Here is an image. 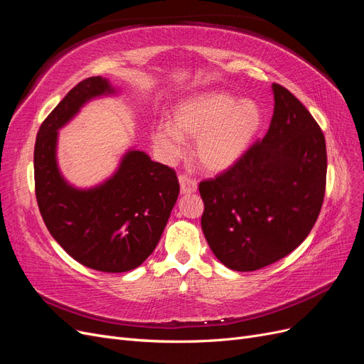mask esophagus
<instances>
[{"label":"esophagus","mask_w":364,"mask_h":364,"mask_svg":"<svg viewBox=\"0 0 364 364\" xmlns=\"http://www.w3.org/2000/svg\"><path fill=\"white\" fill-rule=\"evenodd\" d=\"M179 185H181V194H193L197 191V182L188 176H179Z\"/></svg>","instance_id":"1"}]
</instances>
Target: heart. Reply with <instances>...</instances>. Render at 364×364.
I'll return each mask as SVG.
<instances>
[{
    "label": "heart",
    "instance_id": "b5f03b06",
    "mask_svg": "<svg viewBox=\"0 0 364 364\" xmlns=\"http://www.w3.org/2000/svg\"><path fill=\"white\" fill-rule=\"evenodd\" d=\"M264 123L255 100H238L222 91H206L174 105L170 123L150 129V139L167 159L181 156L183 141H196L193 156L209 174L225 173L237 165L258 136Z\"/></svg>",
    "mask_w": 364,
    "mask_h": 364
}]
</instances>
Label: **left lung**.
I'll list each match as a JSON object with an SVG mask.
<instances>
[{
  "mask_svg": "<svg viewBox=\"0 0 364 364\" xmlns=\"http://www.w3.org/2000/svg\"><path fill=\"white\" fill-rule=\"evenodd\" d=\"M274 109L262 141L237 165L203 181L202 229L217 259L253 272L287 257L310 234L326 183V146L306 107L272 85Z\"/></svg>",
  "mask_w": 364,
  "mask_h": 364,
  "instance_id": "left-lung-1",
  "label": "left lung"
}]
</instances>
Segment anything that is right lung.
<instances>
[{
    "instance_id": "obj_1",
    "label": "right lung",
    "mask_w": 364,
    "mask_h": 364,
    "mask_svg": "<svg viewBox=\"0 0 364 364\" xmlns=\"http://www.w3.org/2000/svg\"><path fill=\"white\" fill-rule=\"evenodd\" d=\"M118 92L100 75L75 85L43 121L35 144V186L43 223L70 257L106 273L134 270L151 255L179 196L174 170L136 149H129L115 173L95 186L79 188L63 178L59 130L86 103Z\"/></svg>"
}]
</instances>
